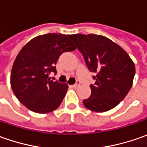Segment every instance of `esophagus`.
Segmentation results:
<instances>
[{
    "mask_svg": "<svg viewBox=\"0 0 147 147\" xmlns=\"http://www.w3.org/2000/svg\"><path fill=\"white\" fill-rule=\"evenodd\" d=\"M79 84H80V82H79V81H77L76 83H75V84H74V85H73V88H78V86H79Z\"/></svg>",
    "mask_w": 147,
    "mask_h": 147,
    "instance_id": "esophagus-1",
    "label": "esophagus"
}]
</instances>
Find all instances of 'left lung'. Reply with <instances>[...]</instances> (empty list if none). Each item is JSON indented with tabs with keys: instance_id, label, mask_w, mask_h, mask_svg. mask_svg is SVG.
Instances as JSON below:
<instances>
[{
	"instance_id": "8db88e82",
	"label": "left lung",
	"mask_w": 147,
	"mask_h": 147,
	"mask_svg": "<svg viewBox=\"0 0 147 147\" xmlns=\"http://www.w3.org/2000/svg\"><path fill=\"white\" fill-rule=\"evenodd\" d=\"M69 37L82 54L91 72L96 74L91 85V96L84 106L95 112L115 108L132 88L135 65L127 53L106 37L96 34H73Z\"/></svg>"
}]
</instances>
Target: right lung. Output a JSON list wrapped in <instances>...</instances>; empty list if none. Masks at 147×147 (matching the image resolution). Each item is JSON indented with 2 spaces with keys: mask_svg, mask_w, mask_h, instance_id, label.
<instances>
[{
  "mask_svg": "<svg viewBox=\"0 0 147 147\" xmlns=\"http://www.w3.org/2000/svg\"><path fill=\"white\" fill-rule=\"evenodd\" d=\"M69 35L47 33L32 38L14 59L10 86L17 99L28 110L47 114L56 110L68 90V84L51 80L56 73L60 55L76 49Z\"/></svg>",
  "mask_w": 147,
  "mask_h": 147,
  "instance_id": "1",
  "label": "right lung"
}]
</instances>
